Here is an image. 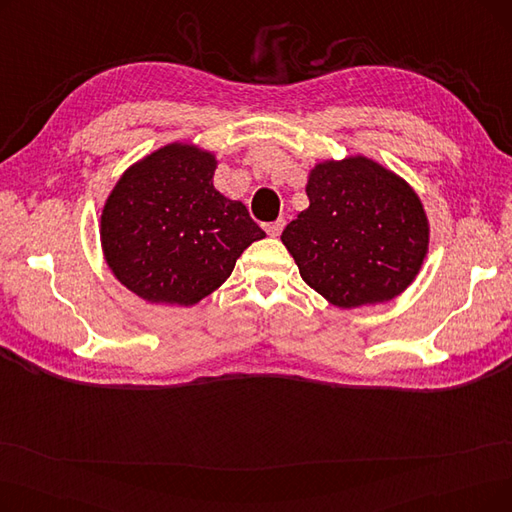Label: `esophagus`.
<instances>
[{"label":"esophagus","instance_id":"1","mask_svg":"<svg viewBox=\"0 0 512 512\" xmlns=\"http://www.w3.org/2000/svg\"><path fill=\"white\" fill-rule=\"evenodd\" d=\"M284 224H286V222H284L282 218H278L276 222H272V224H267V226H265V232L270 234V236H280V232H282Z\"/></svg>","mask_w":512,"mask_h":512}]
</instances>
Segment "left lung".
<instances>
[{
	"label": "left lung",
	"mask_w": 512,
	"mask_h": 512,
	"mask_svg": "<svg viewBox=\"0 0 512 512\" xmlns=\"http://www.w3.org/2000/svg\"><path fill=\"white\" fill-rule=\"evenodd\" d=\"M309 207L282 242L301 278L342 309L388 303L417 278L429 247L421 199L392 170L365 155L315 164Z\"/></svg>",
	"instance_id": "left-lung-1"
}]
</instances>
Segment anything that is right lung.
Masks as SVG:
<instances>
[{
    "label": "right lung",
    "instance_id": "1",
    "mask_svg": "<svg viewBox=\"0 0 512 512\" xmlns=\"http://www.w3.org/2000/svg\"><path fill=\"white\" fill-rule=\"evenodd\" d=\"M215 166L211 151L170 143L132 164L112 188L101 211V249L137 297L197 305L265 236L245 205L215 191Z\"/></svg>",
    "mask_w": 512,
    "mask_h": 512
}]
</instances>
